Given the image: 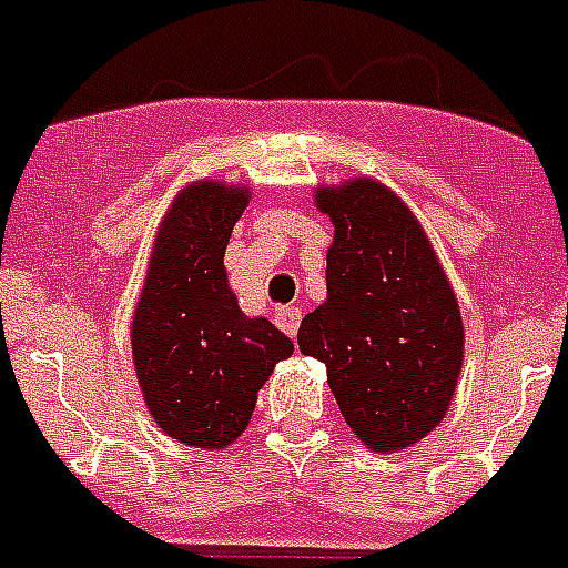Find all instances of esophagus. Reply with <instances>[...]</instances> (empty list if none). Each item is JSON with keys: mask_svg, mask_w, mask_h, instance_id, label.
<instances>
[{"mask_svg": "<svg viewBox=\"0 0 568 568\" xmlns=\"http://www.w3.org/2000/svg\"><path fill=\"white\" fill-rule=\"evenodd\" d=\"M275 324H278L281 331L287 333L290 338H295V333H298V324H302V310L278 307V313H275Z\"/></svg>", "mask_w": 568, "mask_h": 568, "instance_id": "1", "label": "esophagus"}]
</instances>
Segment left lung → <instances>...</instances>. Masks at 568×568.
Listing matches in <instances>:
<instances>
[{"instance_id": "8db88e82", "label": "left lung", "mask_w": 568, "mask_h": 568, "mask_svg": "<svg viewBox=\"0 0 568 568\" xmlns=\"http://www.w3.org/2000/svg\"><path fill=\"white\" fill-rule=\"evenodd\" d=\"M331 215L327 302L307 313L298 347L327 367L344 423L371 450L419 443L454 399L463 316L428 235L373 178L322 186Z\"/></svg>"}]
</instances>
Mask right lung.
Listing matches in <instances>:
<instances>
[{
	"mask_svg": "<svg viewBox=\"0 0 568 568\" xmlns=\"http://www.w3.org/2000/svg\"><path fill=\"white\" fill-rule=\"evenodd\" d=\"M246 186L197 181L169 206L132 322V356L154 423L172 439L226 448L293 342L237 307L224 270Z\"/></svg>",
	"mask_w": 568,
	"mask_h": 568,
	"instance_id": "obj_1",
	"label": "right lung"
}]
</instances>
